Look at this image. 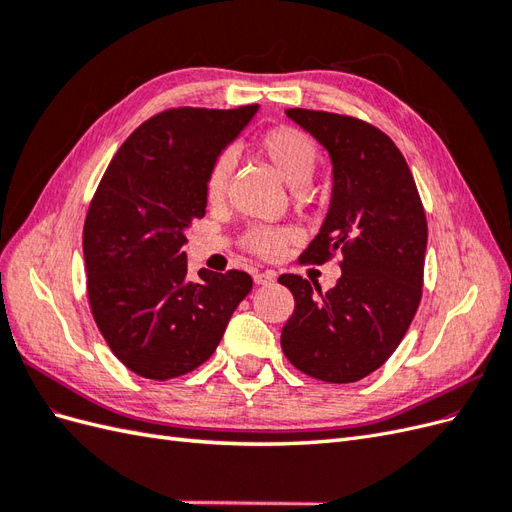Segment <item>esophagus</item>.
<instances>
[{
	"instance_id": "esophagus-1",
	"label": "esophagus",
	"mask_w": 512,
	"mask_h": 512,
	"mask_svg": "<svg viewBox=\"0 0 512 512\" xmlns=\"http://www.w3.org/2000/svg\"><path fill=\"white\" fill-rule=\"evenodd\" d=\"M275 282V273L273 271H256L254 273V284L256 286H267Z\"/></svg>"
}]
</instances>
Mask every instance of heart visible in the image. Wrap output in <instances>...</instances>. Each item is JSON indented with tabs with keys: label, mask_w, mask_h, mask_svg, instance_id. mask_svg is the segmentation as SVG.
Wrapping results in <instances>:
<instances>
[{
	"label": "heart",
	"mask_w": 512,
	"mask_h": 512,
	"mask_svg": "<svg viewBox=\"0 0 512 512\" xmlns=\"http://www.w3.org/2000/svg\"><path fill=\"white\" fill-rule=\"evenodd\" d=\"M258 156L265 158L271 168L284 183H288L292 190H301L312 179L316 164H318V147L305 132L290 128V126H277L267 132H262L256 141ZM232 162L228 156H220L213 162L205 194L211 205H218L226 194V185L230 179ZM292 239V230L288 228H267L258 226L252 228L245 235V247L250 252L275 258L284 250V245Z\"/></svg>",
	"instance_id": "1"
}]
</instances>
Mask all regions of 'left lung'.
<instances>
[{
  "label": "left lung",
  "mask_w": 512,
  "mask_h": 512,
  "mask_svg": "<svg viewBox=\"0 0 512 512\" xmlns=\"http://www.w3.org/2000/svg\"><path fill=\"white\" fill-rule=\"evenodd\" d=\"M286 115L327 149L331 203L303 262L342 252V277L322 292L282 275L294 312L282 350L303 374L346 384L384 365L421 303L427 220L410 168L389 136L346 115L288 108Z\"/></svg>",
  "instance_id": "1"
}]
</instances>
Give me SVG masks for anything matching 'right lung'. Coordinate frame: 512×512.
Returning a JSON list of instances; mask_svg holds the SVG:
<instances>
[{"instance_id": "obj_1", "label": "right lung", "mask_w": 512, "mask_h": 512, "mask_svg": "<svg viewBox=\"0 0 512 512\" xmlns=\"http://www.w3.org/2000/svg\"><path fill=\"white\" fill-rule=\"evenodd\" d=\"M258 104L235 111L173 108L145 121L115 153L91 200L83 256L91 312L117 359L168 380L203 365L252 290L243 271L188 277L183 245L207 209L213 162Z\"/></svg>"}]
</instances>
